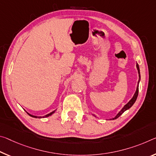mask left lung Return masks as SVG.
Segmentation results:
<instances>
[{
    "mask_svg": "<svg viewBox=\"0 0 156 156\" xmlns=\"http://www.w3.org/2000/svg\"><path fill=\"white\" fill-rule=\"evenodd\" d=\"M137 70H138V73H139V77H140V68H139V66H138V65L137 64ZM139 82H140V80H139V81H138V84H139ZM138 92H139V85H137V90H136V91H135V94H134V96H133V97L131 98V100H130L129 102H128L126 105H124V107H123V108H122V110L120 111L119 112L118 114H117V115L116 116V117H115V118H113L112 119H117L119 117H120L121 115H122V114L125 112L126 110H127L128 109H129V108L131 107V106L134 104L135 103V101H136V99H137V96H138Z\"/></svg>",
    "mask_w": 156,
    "mask_h": 156,
    "instance_id": "obj_1",
    "label": "left lung"
}]
</instances>
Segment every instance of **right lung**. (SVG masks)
Returning a JSON list of instances; mask_svg holds the SVG:
<instances>
[{
  "label": "right lung",
  "mask_w": 156,
  "mask_h": 156,
  "mask_svg": "<svg viewBox=\"0 0 156 156\" xmlns=\"http://www.w3.org/2000/svg\"><path fill=\"white\" fill-rule=\"evenodd\" d=\"M55 112V110H54V111H53V112H51V113H49V114H48V115H46V116H44V117H49V116H51V115H52V114H53L54 112ZM28 115H30V117H34V118H37V117H36V116H33V115H30V114L29 113H28ZM39 118H41V117H39Z\"/></svg>",
  "instance_id": "obj_1"
}]
</instances>
